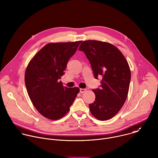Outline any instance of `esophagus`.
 <instances>
[{
    "mask_svg": "<svg viewBox=\"0 0 158 158\" xmlns=\"http://www.w3.org/2000/svg\"><path fill=\"white\" fill-rule=\"evenodd\" d=\"M86 91V89H80V92L81 94H83L84 92H85Z\"/></svg>",
    "mask_w": 158,
    "mask_h": 158,
    "instance_id": "obj_1",
    "label": "esophagus"
}]
</instances>
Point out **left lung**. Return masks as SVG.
Segmentation results:
<instances>
[{
    "instance_id": "1",
    "label": "left lung",
    "mask_w": 158,
    "mask_h": 158,
    "mask_svg": "<svg viewBox=\"0 0 158 158\" xmlns=\"http://www.w3.org/2000/svg\"><path fill=\"white\" fill-rule=\"evenodd\" d=\"M79 50L89 60L95 79L101 77L100 89H93L95 100L89 104L92 114L100 121L114 117L124 105L131 78L129 64L121 51L105 42L85 40Z\"/></svg>"
}]
</instances>
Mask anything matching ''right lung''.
I'll use <instances>...</instances> for the list:
<instances>
[{
	"label": "right lung",
	"mask_w": 158,
	"mask_h": 158,
	"mask_svg": "<svg viewBox=\"0 0 158 158\" xmlns=\"http://www.w3.org/2000/svg\"><path fill=\"white\" fill-rule=\"evenodd\" d=\"M81 42L49 43L35 54L27 66L24 81L28 95L40 114L49 119L63 118L79 92L78 87H63L60 79Z\"/></svg>",
	"instance_id": "right-lung-1"
}]
</instances>
